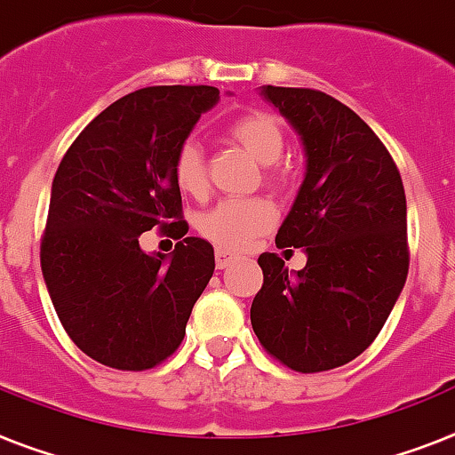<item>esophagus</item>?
Returning <instances> with one entry per match:
<instances>
[{"label": "esophagus", "mask_w": 455, "mask_h": 455, "mask_svg": "<svg viewBox=\"0 0 455 455\" xmlns=\"http://www.w3.org/2000/svg\"><path fill=\"white\" fill-rule=\"evenodd\" d=\"M232 262H236V258L232 253H228V251L219 249L216 251V267L219 269H225V267H230Z\"/></svg>", "instance_id": "esophagus-1"}]
</instances>
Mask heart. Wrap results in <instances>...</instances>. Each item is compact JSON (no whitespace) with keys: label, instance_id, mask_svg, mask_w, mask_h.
I'll list each match as a JSON object with an SVG mask.
<instances>
[{"label":"heart","instance_id":"b5f03b06","mask_svg":"<svg viewBox=\"0 0 455 455\" xmlns=\"http://www.w3.org/2000/svg\"><path fill=\"white\" fill-rule=\"evenodd\" d=\"M230 139L251 160L265 167V179L281 188L286 176L276 169V163L286 151V130L281 120L265 111L242 116L228 130ZM176 186L183 193L200 197L206 190L204 153L195 141H186L174 160ZM276 223V209L265 197L249 200H223L204 213L197 223L202 236L223 251H243L251 242Z\"/></svg>","mask_w":455,"mask_h":455}]
</instances>
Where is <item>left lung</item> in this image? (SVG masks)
<instances>
[{"label": "left lung", "instance_id": "1", "mask_svg": "<svg viewBox=\"0 0 455 455\" xmlns=\"http://www.w3.org/2000/svg\"><path fill=\"white\" fill-rule=\"evenodd\" d=\"M302 141L307 172L276 249H302L288 274L262 253L251 325L267 354L295 371L358 358L381 332L409 272L407 200L395 163L365 120L311 88L262 85Z\"/></svg>", "mask_w": 455, "mask_h": 455}]
</instances>
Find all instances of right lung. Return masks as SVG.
I'll return each instance as SVG.
<instances>
[{
  "label": "right lung",
  "mask_w": 455,
  "mask_h": 455,
  "mask_svg": "<svg viewBox=\"0 0 455 455\" xmlns=\"http://www.w3.org/2000/svg\"><path fill=\"white\" fill-rule=\"evenodd\" d=\"M219 100L212 85L130 92L78 134L55 172L41 272L67 335L101 365H160L212 279L213 246L186 236L174 160ZM156 224L182 239L169 256L138 246Z\"/></svg>",
  "instance_id": "add662e5"
}]
</instances>
